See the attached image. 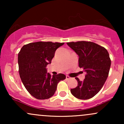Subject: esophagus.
<instances>
[{
  "label": "esophagus",
  "instance_id": "34e87169",
  "mask_svg": "<svg viewBox=\"0 0 124 124\" xmlns=\"http://www.w3.org/2000/svg\"><path fill=\"white\" fill-rule=\"evenodd\" d=\"M66 80H69V79H71V78H70V76H68V75H66Z\"/></svg>",
  "mask_w": 124,
  "mask_h": 124
}]
</instances>
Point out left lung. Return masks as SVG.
Masks as SVG:
<instances>
[{
  "label": "left lung",
  "instance_id": "obj_1",
  "mask_svg": "<svg viewBox=\"0 0 124 124\" xmlns=\"http://www.w3.org/2000/svg\"><path fill=\"white\" fill-rule=\"evenodd\" d=\"M68 46L79 55V66L86 72L83 81L75 78L78 86L70 89L77 99L87 100L100 92L108 76L111 59L103 46L91 41L67 42Z\"/></svg>",
  "mask_w": 124,
  "mask_h": 124
}]
</instances>
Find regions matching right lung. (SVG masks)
<instances>
[{
	"label": "right lung",
	"instance_id": "1",
	"mask_svg": "<svg viewBox=\"0 0 124 124\" xmlns=\"http://www.w3.org/2000/svg\"><path fill=\"white\" fill-rule=\"evenodd\" d=\"M64 42H39L24 45L18 54V72L24 86L32 96L38 100L54 96L61 80L66 79L63 74L51 75L46 66L51 63L56 49Z\"/></svg>",
	"mask_w": 124,
	"mask_h": 124
}]
</instances>
